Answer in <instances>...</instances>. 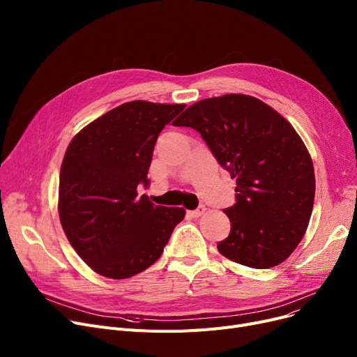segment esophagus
I'll return each instance as SVG.
<instances>
[{
  "instance_id": "1",
  "label": "esophagus",
  "mask_w": 357,
  "mask_h": 357,
  "mask_svg": "<svg viewBox=\"0 0 357 357\" xmlns=\"http://www.w3.org/2000/svg\"><path fill=\"white\" fill-rule=\"evenodd\" d=\"M205 205H199V207L197 208V210H192V211H188V215L190 217H194V218H198V217H201L204 213H205Z\"/></svg>"
}]
</instances>
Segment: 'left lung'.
Listing matches in <instances>:
<instances>
[{"mask_svg":"<svg viewBox=\"0 0 357 357\" xmlns=\"http://www.w3.org/2000/svg\"><path fill=\"white\" fill-rule=\"evenodd\" d=\"M172 124L195 128L236 178L237 202L224 210L231 230L218 252L255 269L282 264L307 231L315 195L311 156L291 123L264 101L227 93L192 104Z\"/></svg>","mask_w":357,"mask_h":357,"instance_id":"left-lung-1","label":"left lung"}]
</instances>
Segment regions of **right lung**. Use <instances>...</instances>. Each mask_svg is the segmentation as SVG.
Wrapping results in <instances>:
<instances>
[{"mask_svg": "<svg viewBox=\"0 0 357 357\" xmlns=\"http://www.w3.org/2000/svg\"><path fill=\"white\" fill-rule=\"evenodd\" d=\"M185 104L130 101L85 126L61 166L59 218L70 246L93 271L109 279L135 276L163 253L185 217L139 197L158 136Z\"/></svg>", "mask_w": 357, "mask_h": 357, "instance_id": "1", "label": "right lung"}]
</instances>
